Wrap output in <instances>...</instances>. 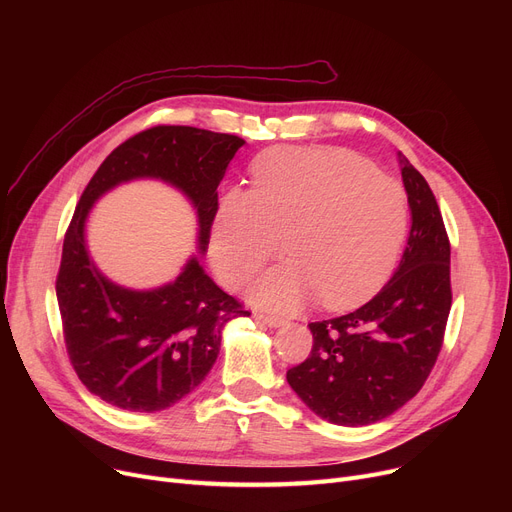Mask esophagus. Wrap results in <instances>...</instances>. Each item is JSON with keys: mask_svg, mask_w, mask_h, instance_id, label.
Returning a JSON list of instances; mask_svg holds the SVG:
<instances>
[{"mask_svg": "<svg viewBox=\"0 0 512 512\" xmlns=\"http://www.w3.org/2000/svg\"><path fill=\"white\" fill-rule=\"evenodd\" d=\"M257 319H261L263 324L270 326V328H278V326L284 324V319H282L280 315H263V313H257Z\"/></svg>", "mask_w": 512, "mask_h": 512, "instance_id": "esophagus-1", "label": "esophagus"}]
</instances>
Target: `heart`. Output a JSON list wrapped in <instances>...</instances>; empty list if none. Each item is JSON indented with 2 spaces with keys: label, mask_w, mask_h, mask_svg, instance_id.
I'll return each mask as SVG.
<instances>
[{
  "label": "heart",
  "mask_w": 512,
  "mask_h": 512,
  "mask_svg": "<svg viewBox=\"0 0 512 512\" xmlns=\"http://www.w3.org/2000/svg\"><path fill=\"white\" fill-rule=\"evenodd\" d=\"M253 191H228L215 211L209 253L230 286L249 280L284 249L292 259L251 288L267 309L315 299L342 309L382 284L407 234L398 180L342 149H272L253 164Z\"/></svg>",
  "instance_id": "b5f03b06"
}]
</instances>
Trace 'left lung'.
Segmentation results:
<instances>
[{"instance_id": "left-lung-1", "label": "left lung", "mask_w": 512, "mask_h": 512, "mask_svg": "<svg viewBox=\"0 0 512 512\" xmlns=\"http://www.w3.org/2000/svg\"><path fill=\"white\" fill-rule=\"evenodd\" d=\"M411 207L407 249L388 284L353 313L309 324V357L286 371L305 405L336 425L382 421L432 373L452 305L450 240L427 180L400 155Z\"/></svg>"}]
</instances>
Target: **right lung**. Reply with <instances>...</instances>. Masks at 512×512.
Returning <instances> with one entry per match:
<instances>
[{
  "mask_svg": "<svg viewBox=\"0 0 512 512\" xmlns=\"http://www.w3.org/2000/svg\"><path fill=\"white\" fill-rule=\"evenodd\" d=\"M242 145L236 134L153 126L107 155L80 195L64 236L56 292L70 363L107 405L132 413L172 407L205 380L220 355L224 324L251 313L203 272L197 257L157 290H128L103 278L85 247L91 205L120 182L166 180L197 207L203 253L218 211V184Z\"/></svg>",
  "mask_w": 512,
  "mask_h": 512,
  "instance_id": "obj_1",
  "label": "right lung"
}]
</instances>
